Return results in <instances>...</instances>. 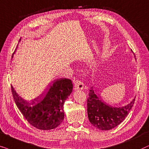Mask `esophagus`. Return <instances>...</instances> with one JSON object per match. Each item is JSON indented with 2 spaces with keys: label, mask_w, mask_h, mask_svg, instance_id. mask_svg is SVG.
<instances>
[{
  "label": "esophagus",
  "mask_w": 149,
  "mask_h": 149,
  "mask_svg": "<svg viewBox=\"0 0 149 149\" xmlns=\"http://www.w3.org/2000/svg\"><path fill=\"white\" fill-rule=\"evenodd\" d=\"M74 88L76 90H78V89H83L84 88V84L82 81L79 80L78 79H74Z\"/></svg>",
  "instance_id": "obj_1"
}]
</instances>
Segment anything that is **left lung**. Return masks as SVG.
Listing matches in <instances>:
<instances>
[{
    "instance_id": "obj_1",
    "label": "left lung",
    "mask_w": 149,
    "mask_h": 149,
    "mask_svg": "<svg viewBox=\"0 0 149 149\" xmlns=\"http://www.w3.org/2000/svg\"><path fill=\"white\" fill-rule=\"evenodd\" d=\"M87 100V113L89 121L93 126L101 130H110L123 121L129 114L135 99L127 106L121 108L108 106L97 96L93 87Z\"/></svg>"
}]
</instances>
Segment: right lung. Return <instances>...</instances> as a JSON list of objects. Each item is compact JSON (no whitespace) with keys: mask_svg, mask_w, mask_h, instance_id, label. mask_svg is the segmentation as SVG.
Instances as JSON below:
<instances>
[{"mask_svg":"<svg viewBox=\"0 0 149 149\" xmlns=\"http://www.w3.org/2000/svg\"><path fill=\"white\" fill-rule=\"evenodd\" d=\"M11 88L15 104L26 120L39 130H50L64 119L63 106L72 92L73 84L69 79H57L49 84L44 94L31 102L22 99Z\"/></svg>","mask_w":149,"mask_h":149,"instance_id":"1","label":"right lung"}]
</instances>
